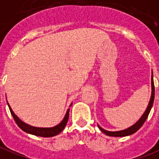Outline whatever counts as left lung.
Listing matches in <instances>:
<instances>
[{
	"mask_svg": "<svg viewBox=\"0 0 159 159\" xmlns=\"http://www.w3.org/2000/svg\"><path fill=\"white\" fill-rule=\"evenodd\" d=\"M151 84H152V94L151 97H150V101L148 102V105L147 107V109L145 110V112L143 113V114L141 115V117L140 119L136 121V123H135L134 125H132L131 126H129V128L125 129L123 130H118V131H109V130H106L101 127L99 125H98V128L100 129V130L102 132H103L104 134L108 136H115V137H124V136H127V135H130L132 134H134L135 132L138 130L139 129L141 128V126L143 125V124L146 121V119H148V114L151 111L152 107V105H153L154 102V92H155V89H154V83H153V75H152V78H151Z\"/></svg>",
	"mask_w": 159,
	"mask_h": 159,
	"instance_id": "left-lung-1",
	"label": "left lung"
}]
</instances>
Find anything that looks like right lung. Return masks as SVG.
<instances>
[{
  "instance_id": "1",
  "label": "right lung",
  "mask_w": 159,
  "mask_h": 159,
  "mask_svg": "<svg viewBox=\"0 0 159 159\" xmlns=\"http://www.w3.org/2000/svg\"><path fill=\"white\" fill-rule=\"evenodd\" d=\"M7 105L9 107V109H10V112L11 113V116L13 117L15 122L18 125V126L19 128L24 130V132H26L28 134H31V135H37V136H41V137H52V136H55V135H58L60 132H62V130L63 129L65 128L66 125H67V122L68 120V117H69V108L67 110L66 112V114L64 118L62 119V120L61 122L59 123L58 125L53 126V127H49V128H43V127H34V126L30 125L26 123H24V121H22L19 118H18L16 114L14 113V112L12 111L11 107H10L9 103L7 102ZM72 103L70 104V107H71Z\"/></svg>"
}]
</instances>
